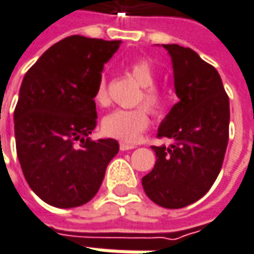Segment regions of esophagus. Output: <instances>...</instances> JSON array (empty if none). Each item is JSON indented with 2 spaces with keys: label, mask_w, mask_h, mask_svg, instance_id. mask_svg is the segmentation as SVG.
<instances>
[{
  "label": "esophagus",
  "mask_w": 254,
  "mask_h": 254,
  "mask_svg": "<svg viewBox=\"0 0 254 254\" xmlns=\"http://www.w3.org/2000/svg\"><path fill=\"white\" fill-rule=\"evenodd\" d=\"M132 148H135V147L131 145V144H124V142L120 144V150H122V151H128V150H132Z\"/></svg>",
  "instance_id": "esophagus-1"
}]
</instances>
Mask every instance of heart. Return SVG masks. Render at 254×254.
Listing matches in <instances>:
<instances>
[{"label": "heart", "mask_w": 254, "mask_h": 254, "mask_svg": "<svg viewBox=\"0 0 254 254\" xmlns=\"http://www.w3.org/2000/svg\"><path fill=\"white\" fill-rule=\"evenodd\" d=\"M127 72L132 79L142 87L140 100L151 110L158 112L164 106V94L152 84L155 83V70L152 67L151 62L147 59H137L128 64ZM94 102L100 106H104L109 102L106 83L102 80L96 93H94ZM150 117L148 112L144 107L132 109V110H114L109 113L103 119V131L113 138H117L123 142H134L138 140L141 132L148 127Z\"/></svg>", "instance_id": "obj_1"}]
</instances>
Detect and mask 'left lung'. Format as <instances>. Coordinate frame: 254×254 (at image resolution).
I'll use <instances>...</instances> for the list:
<instances>
[{"label": "left lung", "mask_w": 254, "mask_h": 254, "mask_svg": "<svg viewBox=\"0 0 254 254\" xmlns=\"http://www.w3.org/2000/svg\"><path fill=\"white\" fill-rule=\"evenodd\" d=\"M162 46L171 56L180 102L161 122L158 137L175 144L152 147L157 161L141 182L152 202L178 209L200 199L219 175L229 140V97L218 70L195 51Z\"/></svg>", "instance_id": "8db88e82"}]
</instances>
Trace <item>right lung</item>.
I'll return each mask as SVG.
<instances>
[{"label": "right lung", "instance_id": "right-lung-1", "mask_svg": "<svg viewBox=\"0 0 254 254\" xmlns=\"http://www.w3.org/2000/svg\"><path fill=\"white\" fill-rule=\"evenodd\" d=\"M120 41L73 35L52 45L25 73L14 112L16 154L31 190L56 208L97 193L119 152L113 138L92 141L94 93Z\"/></svg>", "mask_w": 254, "mask_h": 254}]
</instances>
